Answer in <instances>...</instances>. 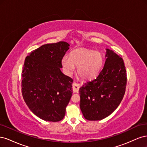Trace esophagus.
<instances>
[{"instance_id": "obj_1", "label": "esophagus", "mask_w": 147, "mask_h": 147, "mask_svg": "<svg viewBox=\"0 0 147 147\" xmlns=\"http://www.w3.org/2000/svg\"><path fill=\"white\" fill-rule=\"evenodd\" d=\"M80 87V84H78L76 82H75L73 83V84H72V90H73V91L74 92H78Z\"/></svg>"}]
</instances>
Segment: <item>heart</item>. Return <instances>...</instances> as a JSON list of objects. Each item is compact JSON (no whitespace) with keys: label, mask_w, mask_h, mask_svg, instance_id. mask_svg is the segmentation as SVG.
Wrapping results in <instances>:
<instances>
[{"label":"heart","mask_w":147,"mask_h":147,"mask_svg":"<svg viewBox=\"0 0 147 147\" xmlns=\"http://www.w3.org/2000/svg\"><path fill=\"white\" fill-rule=\"evenodd\" d=\"M104 58L100 53L92 50L81 49L72 51L70 57L64 56L62 59V64L65 72L72 74L77 67V73L83 79L91 80L95 78L102 67Z\"/></svg>","instance_id":"heart-1"}]
</instances>
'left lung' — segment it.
Segmentation results:
<instances>
[{
  "label": "left lung",
  "instance_id": "left-lung-1",
  "mask_svg": "<svg viewBox=\"0 0 147 147\" xmlns=\"http://www.w3.org/2000/svg\"><path fill=\"white\" fill-rule=\"evenodd\" d=\"M104 67L96 79L80 88V107L84 118L97 121L112 114L121 103L126 91V70L122 57L106 49Z\"/></svg>",
  "mask_w": 147,
  "mask_h": 147
}]
</instances>
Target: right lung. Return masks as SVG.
I'll return each instance as SVG.
<instances>
[{
	"label": "right lung",
	"instance_id": "right-lung-1",
	"mask_svg": "<svg viewBox=\"0 0 147 147\" xmlns=\"http://www.w3.org/2000/svg\"><path fill=\"white\" fill-rule=\"evenodd\" d=\"M69 47L65 42L45 44L25 59L22 94L32 113L45 121L63 119L72 95L73 80L61 71L62 59Z\"/></svg>",
	"mask_w": 147,
	"mask_h": 147
}]
</instances>
